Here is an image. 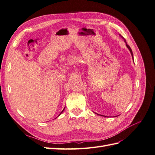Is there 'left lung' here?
<instances>
[{"label": "left lung", "instance_id": "1", "mask_svg": "<svg viewBox=\"0 0 155 155\" xmlns=\"http://www.w3.org/2000/svg\"><path fill=\"white\" fill-rule=\"evenodd\" d=\"M120 36H121V38H122V39H124V41H125V44H126V46H127V47L128 48V49L129 50V51H130V54H131V55H132V58H133V51H132V50H131V48H130V46L127 45V43H126V41H125V39L124 38V37H122V36H121V35H120ZM98 115H100V114H98Z\"/></svg>", "mask_w": 155, "mask_h": 155}]
</instances>
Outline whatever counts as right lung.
<instances>
[{"label":"right lung","mask_w":155,"mask_h":155,"mask_svg":"<svg viewBox=\"0 0 155 155\" xmlns=\"http://www.w3.org/2000/svg\"><path fill=\"white\" fill-rule=\"evenodd\" d=\"M64 108H65V107H64ZM64 109H63V110H62V112H61V113H60V114H61V113H62V112H63V110H64ZM60 114H59V115H60Z\"/></svg>","instance_id":"obj_1"}]
</instances>
